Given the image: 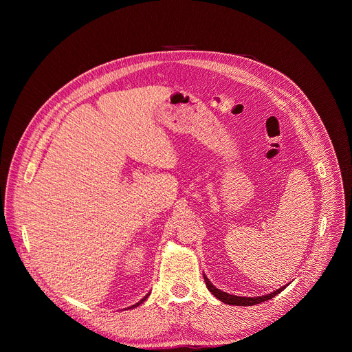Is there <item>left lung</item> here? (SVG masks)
<instances>
[{"instance_id": "left-lung-1", "label": "left lung", "mask_w": 352, "mask_h": 352, "mask_svg": "<svg viewBox=\"0 0 352 352\" xmlns=\"http://www.w3.org/2000/svg\"><path fill=\"white\" fill-rule=\"evenodd\" d=\"M205 278V283H206V287L208 289L216 296L219 298L221 302L227 304V305H236V307H252V305H256V304H261V302H265V300H269L272 298H274L280 291H283L285 287H281L278 288L277 291L272 292V294H267V295H263V296H255V298H246V296H236V295H230L227 292H223L221 289L216 288L206 276H204Z\"/></svg>"}]
</instances>
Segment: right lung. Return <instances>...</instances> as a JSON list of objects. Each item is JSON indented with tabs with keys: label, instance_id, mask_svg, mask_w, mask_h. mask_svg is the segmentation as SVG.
Segmentation results:
<instances>
[{
	"label": "right lung",
	"instance_id": "add662e5",
	"mask_svg": "<svg viewBox=\"0 0 352 352\" xmlns=\"http://www.w3.org/2000/svg\"><path fill=\"white\" fill-rule=\"evenodd\" d=\"M147 296H148V294H147V295H146V296H144V298H142V299H140V300H139V302H138V304H135V305H132V307H131V308H136V307H139V305H140V304H142V302H143V300H146V298H147Z\"/></svg>",
	"mask_w": 352,
	"mask_h": 352
}]
</instances>
